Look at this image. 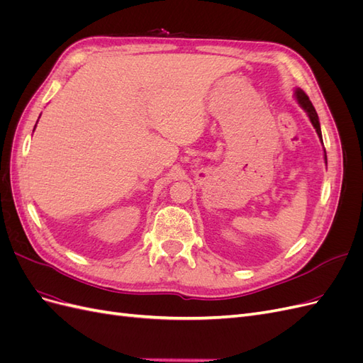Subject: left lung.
<instances>
[{"label": "left lung", "mask_w": 363, "mask_h": 363, "mask_svg": "<svg viewBox=\"0 0 363 363\" xmlns=\"http://www.w3.org/2000/svg\"><path fill=\"white\" fill-rule=\"evenodd\" d=\"M295 98H296V101H298V104L304 108L306 111V113H307V116H309V119H311V123H312V125L315 127V130H316V133H318V136H320V139H321V142H323V135H321V127H320V119H318V113H316V111H315V107H313V104L311 103V100H309V96H307L301 89H296L295 91ZM324 159H325V163H327V156H325V148H324Z\"/></svg>", "instance_id": "8db88e82"}]
</instances>
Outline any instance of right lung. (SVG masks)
I'll return each instance as SVG.
<instances>
[{"label": "right lung", "mask_w": 363, "mask_h": 363, "mask_svg": "<svg viewBox=\"0 0 363 363\" xmlns=\"http://www.w3.org/2000/svg\"><path fill=\"white\" fill-rule=\"evenodd\" d=\"M33 131H35V130H33Z\"/></svg>", "instance_id": "obj_1"}]
</instances>
